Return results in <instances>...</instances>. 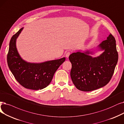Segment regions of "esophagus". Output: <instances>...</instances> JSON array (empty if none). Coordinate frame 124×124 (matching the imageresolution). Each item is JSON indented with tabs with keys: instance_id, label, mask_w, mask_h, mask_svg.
Listing matches in <instances>:
<instances>
[{
	"instance_id": "obj_1",
	"label": "esophagus",
	"mask_w": 124,
	"mask_h": 124,
	"mask_svg": "<svg viewBox=\"0 0 124 124\" xmlns=\"http://www.w3.org/2000/svg\"><path fill=\"white\" fill-rule=\"evenodd\" d=\"M70 54V52H67L65 53V56H66V57L68 58L69 57Z\"/></svg>"
}]
</instances>
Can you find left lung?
Segmentation results:
<instances>
[{"label": "left lung", "instance_id": "left-lung-1", "mask_svg": "<svg viewBox=\"0 0 124 124\" xmlns=\"http://www.w3.org/2000/svg\"><path fill=\"white\" fill-rule=\"evenodd\" d=\"M116 39L111 34L99 45L104 52L99 56L89 55L92 52H78L69 56L72 64L70 76L78 89L93 91L103 87L111 79L118 61Z\"/></svg>", "mask_w": 124, "mask_h": 124}]
</instances>
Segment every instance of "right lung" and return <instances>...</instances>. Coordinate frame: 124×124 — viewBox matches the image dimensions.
<instances>
[{"label": "right lung", "mask_w": 124, "mask_h": 124, "mask_svg": "<svg viewBox=\"0 0 124 124\" xmlns=\"http://www.w3.org/2000/svg\"><path fill=\"white\" fill-rule=\"evenodd\" d=\"M23 29L21 28L10 39L7 56L8 66L16 79L23 87L31 90H41L50 84L65 58L40 63H28L23 60L16 47V39Z\"/></svg>", "instance_id": "obj_1"}]
</instances>
